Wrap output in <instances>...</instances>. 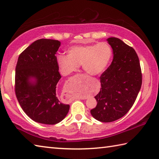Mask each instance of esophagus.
Returning <instances> with one entry per match:
<instances>
[{
    "instance_id": "obj_1",
    "label": "esophagus",
    "mask_w": 159,
    "mask_h": 159,
    "mask_svg": "<svg viewBox=\"0 0 159 159\" xmlns=\"http://www.w3.org/2000/svg\"><path fill=\"white\" fill-rule=\"evenodd\" d=\"M81 99H87V98L86 97H84V98H80Z\"/></svg>"
}]
</instances>
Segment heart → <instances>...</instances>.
<instances>
[{"instance_id": "b5f03b06", "label": "heart", "mask_w": 159, "mask_h": 159, "mask_svg": "<svg viewBox=\"0 0 159 159\" xmlns=\"http://www.w3.org/2000/svg\"><path fill=\"white\" fill-rule=\"evenodd\" d=\"M112 55L110 46L107 43L71 47L68 55L60 54L57 63L64 75H69L78 70L80 65L89 75L102 73L110 63Z\"/></svg>"}]
</instances>
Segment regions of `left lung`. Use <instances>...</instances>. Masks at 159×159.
Segmentation results:
<instances>
[{"mask_svg":"<svg viewBox=\"0 0 159 159\" xmlns=\"http://www.w3.org/2000/svg\"><path fill=\"white\" fill-rule=\"evenodd\" d=\"M107 41L113 49V60L100 76L101 88L94 97L97 105L90 111L94 119L103 123L125 116L134 103L142 85L141 65L134 48L115 37Z\"/></svg>","mask_w":159,"mask_h":159,"instance_id":"8db88e82","label":"left lung"}]
</instances>
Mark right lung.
Instances as JSON below:
<instances>
[{
	"label": "right lung",
	"mask_w": 159,
	"mask_h": 159,
	"mask_svg": "<svg viewBox=\"0 0 159 159\" xmlns=\"http://www.w3.org/2000/svg\"><path fill=\"white\" fill-rule=\"evenodd\" d=\"M60 45L57 40H37L19 55L16 67L14 89L20 107L31 119L46 125L61 122L70 110L56 94L61 78L56 57Z\"/></svg>",
	"instance_id": "obj_1"
}]
</instances>
